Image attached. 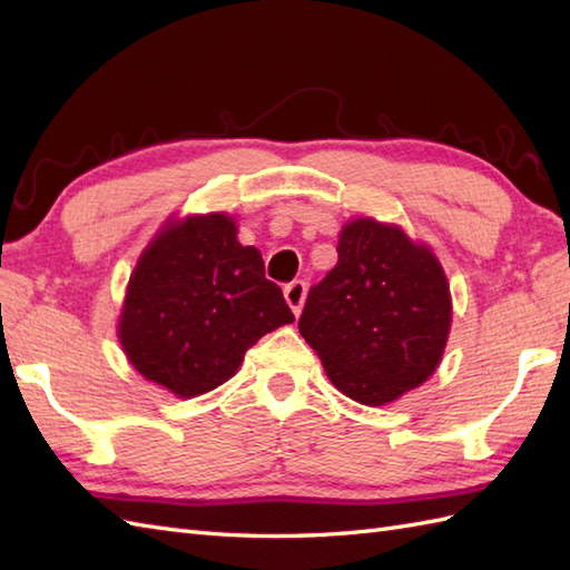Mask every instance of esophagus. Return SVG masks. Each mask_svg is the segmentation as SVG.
Returning <instances> with one entry per match:
<instances>
[{"mask_svg":"<svg viewBox=\"0 0 570 570\" xmlns=\"http://www.w3.org/2000/svg\"><path fill=\"white\" fill-rule=\"evenodd\" d=\"M283 295H285V302L289 305V309L295 312V317H299L302 305H305V297H307V285H305V281H295V283L285 285Z\"/></svg>","mask_w":570,"mask_h":570,"instance_id":"34e87169","label":"esophagus"}]
</instances>
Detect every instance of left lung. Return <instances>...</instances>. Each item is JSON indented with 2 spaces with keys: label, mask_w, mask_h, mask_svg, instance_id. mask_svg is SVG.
I'll list each match as a JSON object with an SVG mask.
<instances>
[{
  "label": "left lung",
  "mask_w": 570,
  "mask_h": 570,
  "mask_svg": "<svg viewBox=\"0 0 570 570\" xmlns=\"http://www.w3.org/2000/svg\"><path fill=\"white\" fill-rule=\"evenodd\" d=\"M338 261L307 295L299 334L346 397L368 407L429 381L451 332V289L434 250L395 224L351 219Z\"/></svg>",
  "instance_id": "8db88e82"
}]
</instances>
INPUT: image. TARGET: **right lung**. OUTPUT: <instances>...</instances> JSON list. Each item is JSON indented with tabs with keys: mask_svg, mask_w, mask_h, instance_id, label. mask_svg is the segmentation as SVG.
Wrapping results in <instances>:
<instances>
[{
	"mask_svg": "<svg viewBox=\"0 0 570 570\" xmlns=\"http://www.w3.org/2000/svg\"><path fill=\"white\" fill-rule=\"evenodd\" d=\"M236 232L224 212L170 219L126 285L119 344L146 381L175 397L219 387L261 336L295 322L261 250L238 244Z\"/></svg>",
	"mask_w": 570,
	"mask_h": 570,
	"instance_id": "1",
	"label": "right lung"
}]
</instances>
